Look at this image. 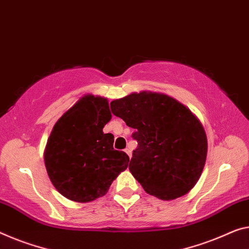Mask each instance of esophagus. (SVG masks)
I'll use <instances>...</instances> for the list:
<instances>
[{
  "label": "esophagus",
  "instance_id": "1",
  "mask_svg": "<svg viewBox=\"0 0 249 249\" xmlns=\"http://www.w3.org/2000/svg\"><path fill=\"white\" fill-rule=\"evenodd\" d=\"M124 152L125 154H127L128 156H129V158H131V150H130L129 148H127V149H124Z\"/></svg>",
  "mask_w": 249,
  "mask_h": 249
}]
</instances>
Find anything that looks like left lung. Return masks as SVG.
<instances>
[{
	"label": "left lung",
	"mask_w": 249,
	"mask_h": 249,
	"mask_svg": "<svg viewBox=\"0 0 249 249\" xmlns=\"http://www.w3.org/2000/svg\"><path fill=\"white\" fill-rule=\"evenodd\" d=\"M111 111L138 141L129 170L147 194L161 200L186 195L199 180L207 158V136L199 119L169 95L132 92L110 103Z\"/></svg>",
	"instance_id": "left-lung-1"
}]
</instances>
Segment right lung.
<instances>
[{
	"label": "right lung",
	"instance_id": "add662e5",
	"mask_svg": "<svg viewBox=\"0 0 249 249\" xmlns=\"http://www.w3.org/2000/svg\"><path fill=\"white\" fill-rule=\"evenodd\" d=\"M111 117L108 99L85 94L55 122L44 163L52 185L68 199L89 202L105 196L128 168V155L114 150L112 133H103Z\"/></svg>",
	"mask_w": 249,
	"mask_h": 249
}]
</instances>
